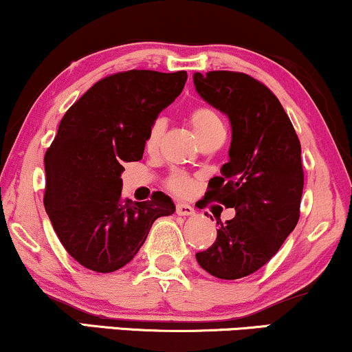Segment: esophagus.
Returning a JSON list of instances; mask_svg holds the SVG:
<instances>
[{
  "mask_svg": "<svg viewBox=\"0 0 352 352\" xmlns=\"http://www.w3.org/2000/svg\"><path fill=\"white\" fill-rule=\"evenodd\" d=\"M177 214L179 216H191L195 214V209L190 206V204H184V203H179L177 204Z\"/></svg>",
  "mask_w": 352,
  "mask_h": 352,
  "instance_id": "esophagus-1",
  "label": "esophagus"
}]
</instances>
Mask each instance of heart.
I'll use <instances>...</instances> for the list:
<instances>
[{
  "label": "heart",
  "mask_w": 352,
  "mask_h": 352,
  "mask_svg": "<svg viewBox=\"0 0 352 352\" xmlns=\"http://www.w3.org/2000/svg\"><path fill=\"white\" fill-rule=\"evenodd\" d=\"M188 123L191 124V128H193L198 140L212 131L224 130V124H222L219 113H217L214 109L206 105L197 107V109L191 110L188 113ZM162 133L164 122L162 120H155V122H153V124L149 126V130L146 133L144 138V148L148 153H154V151L159 148ZM167 188L170 190L172 193L179 195V197H186V195L193 190V180L184 172H172L170 177L167 179Z\"/></svg>",
  "instance_id": "heart-1"
}]
</instances>
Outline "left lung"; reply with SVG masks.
I'll use <instances>...</instances> for the list:
<instances>
[{
	"label": "left lung",
	"instance_id": "left-lung-1",
	"mask_svg": "<svg viewBox=\"0 0 352 352\" xmlns=\"http://www.w3.org/2000/svg\"><path fill=\"white\" fill-rule=\"evenodd\" d=\"M195 87L232 126L229 162L204 195L235 209L217 221L216 242L197 253L203 270L219 279H239L268 263L300 216L304 170L300 141L281 102L263 82L237 71L195 73Z\"/></svg>",
	"mask_w": 352,
	"mask_h": 352
}]
</instances>
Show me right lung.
Segmentation results:
<instances>
[{
    "mask_svg": "<svg viewBox=\"0 0 352 352\" xmlns=\"http://www.w3.org/2000/svg\"><path fill=\"white\" fill-rule=\"evenodd\" d=\"M186 71L131 69L97 81L61 118L45 153L43 204L53 229L84 268L112 273L130 263L153 222L175 204L155 191L149 201L122 197L124 162L140 161L157 115L180 96Z\"/></svg>",
    "mask_w": 352,
    "mask_h": 352,
    "instance_id": "right-lung-1",
    "label": "right lung"
}]
</instances>
